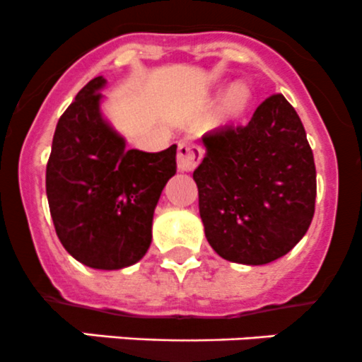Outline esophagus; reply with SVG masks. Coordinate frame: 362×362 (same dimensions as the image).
Returning a JSON list of instances; mask_svg holds the SVG:
<instances>
[{
	"mask_svg": "<svg viewBox=\"0 0 362 362\" xmlns=\"http://www.w3.org/2000/svg\"><path fill=\"white\" fill-rule=\"evenodd\" d=\"M202 160V148L192 142H181L177 146V169L181 173H192Z\"/></svg>",
	"mask_w": 362,
	"mask_h": 362,
	"instance_id": "1",
	"label": "esophagus"
}]
</instances>
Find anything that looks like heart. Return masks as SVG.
Masks as SVG:
<instances>
[{"instance_id":"obj_1","label":"heart","mask_w":362,"mask_h":362,"mask_svg":"<svg viewBox=\"0 0 362 362\" xmlns=\"http://www.w3.org/2000/svg\"><path fill=\"white\" fill-rule=\"evenodd\" d=\"M246 102H248V93H246L245 88H234L230 91V95H228V107H230L232 110H241L243 107L246 105Z\"/></svg>"}]
</instances>
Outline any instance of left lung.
Masks as SVG:
<instances>
[{"label": "left lung", "instance_id": "left-lung-1", "mask_svg": "<svg viewBox=\"0 0 362 362\" xmlns=\"http://www.w3.org/2000/svg\"><path fill=\"white\" fill-rule=\"evenodd\" d=\"M202 142L193 180L211 248L246 266L287 255L306 234L317 197L313 153L294 107L273 95L246 127L209 132Z\"/></svg>", "mask_w": 362, "mask_h": 362}]
</instances>
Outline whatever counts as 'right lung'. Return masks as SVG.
Returning <instances> with one entry per match:
<instances>
[{"label":"right lung","mask_w":362,"mask_h":362,"mask_svg":"<svg viewBox=\"0 0 362 362\" xmlns=\"http://www.w3.org/2000/svg\"><path fill=\"white\" fill-rule=\"evenodd\" d=\"M100 75L59 117L45 173L49 209L68 253L93 269H123L151 245L153 214L176 174V149H127L103 119Z\"/></svg>","instance_id":"right-lung-1"}]
</instances>
